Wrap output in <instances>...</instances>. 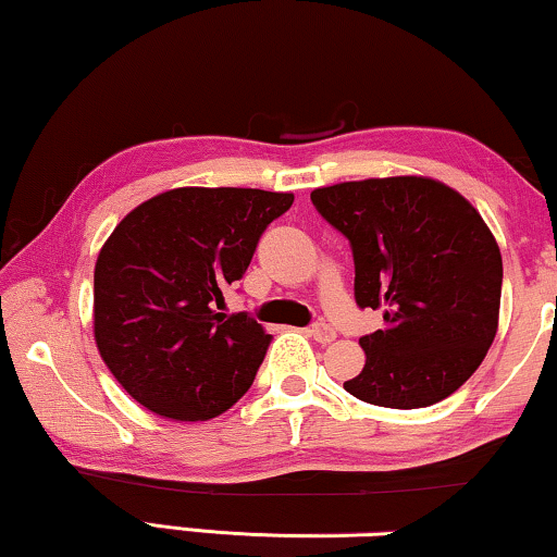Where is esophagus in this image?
Masks as SVG:
<instances>
[{"label":"esophagus","mask_w":557,"mask_h":557,"mask_svg":"<svg viewBox=\"0 0 557 557\" xmlns=\"http://www.w3.org/2000/svg\"><path fill=\"white\" fill-rule=\"evenodd\" d=\"M309 332V337H314L317 343H332L337 337V332L330 327V324H324V322H317V324H312V327L307 330Z\"/></svg>","instance_id":"esophagus-1"}]
</instances>
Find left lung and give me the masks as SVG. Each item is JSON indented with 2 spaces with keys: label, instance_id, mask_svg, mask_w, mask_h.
<instances>
[{
  "label": "left lung",
  "instance_id": "1",
  "mask_svg": "<svg viewBox=\"0 0 557 557\" xmlns=\"http://www.w3.org/2000/svg\"><path fill=\"white\" fill-rule=\"evenodd\" d=\"M312 205L350 240L360 309L384 327L360 337L366 366L345 392L420 409L458 392L499 327L502 252L475 207L428 176L322 186Z\"/></svg>",
  "mask_w": 557,
  "mask_h": 557
}]
</instances>
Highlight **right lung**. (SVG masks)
<instances>
[{"label": "right lung", "instance_id": "obj_1", "mask_svg": "<svg viewBox=\"0 0 557 557\" xmlns=\"http://www.w3.org/2000/svg\"><path fill=\"white\" fill-rule=\"evenodd\" d=\"M294 194L182 186L143 201L94 265V341L120 386L158 417L201 422L248 392L271 335L216 312Z\"/></svg>", "mask_w": 557, "mask_h": 557}]
</instances>
